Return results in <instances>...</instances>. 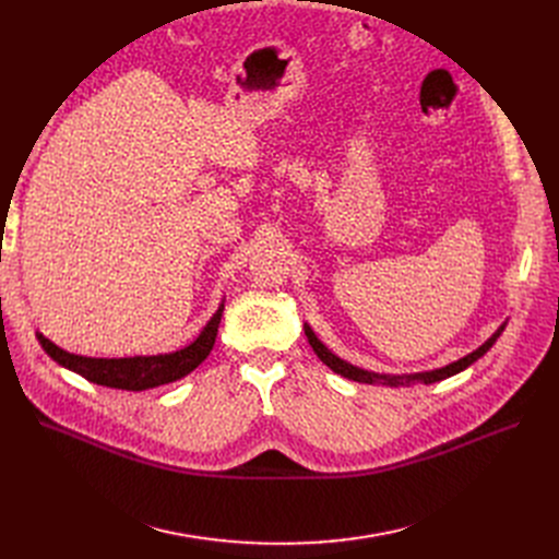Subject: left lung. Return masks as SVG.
Returning <instances> with one entry per match:
<instances>
[{"label": "left lung", "mask_w": 559, "mask_h": 559, "mask_svg": "<svg viewBox=\"0 0 559 559\" xmlns=\"http://www.w3.org/2000/svg\"><path fill=\"white\" fill-rule=\"evenodd\" d=\"M502 330H504V325H500L493 334H491V338H487L480 348L477 350H473V353H468L466 357H462V359H457V361H453V364H448V366H443V368H435V370H425V373H412V376H380V373H370V370H364V368H357V366H353V364H348V361H343L341 357H336L332 350H328L325 345L318 341V336L313 334V330L305 323V334H307V338H309V345L313 348V353L318 355V359H321L325 366H330L334 373H338V376H343V378H348V380H355V382H361V384H384V386H409V384H414V382H423V384H432V382H441V380H445V378H453V376H457V373H462L464 368H468L473 361H477L480 359L491 345L496 343V338L502 334Z\"/></svg>", "instance_id": "1"}]
</instances>
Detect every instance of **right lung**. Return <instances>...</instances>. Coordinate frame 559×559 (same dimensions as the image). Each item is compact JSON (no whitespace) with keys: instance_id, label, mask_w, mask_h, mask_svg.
<instances>
[{"instance_id":"add662e5","label":"right lung","mask_w":559,"mask_h":559,"mask_svg":"<svg viewBox=\"0 0 559 559\" xmlns=\"http://www.w3.org/2000/svg\"><path fill=\"white\" fill-rule=\"evenodd\" d=\"M225 305L221 302L218 311L211 316V321L204 325L200 336L186 345L181 350L168 353V355H150V357H120V359H99V357H82L72 355L59 348L57 343L45 338L40 332L36 334L43 350L61 364L63 368L74 370L82 378H86L93 384H102L109 389H122V391H145L162 386L168 382H177L195 370L211 353L216 343L221 316Z\"/></svg>"}]
</instances>
